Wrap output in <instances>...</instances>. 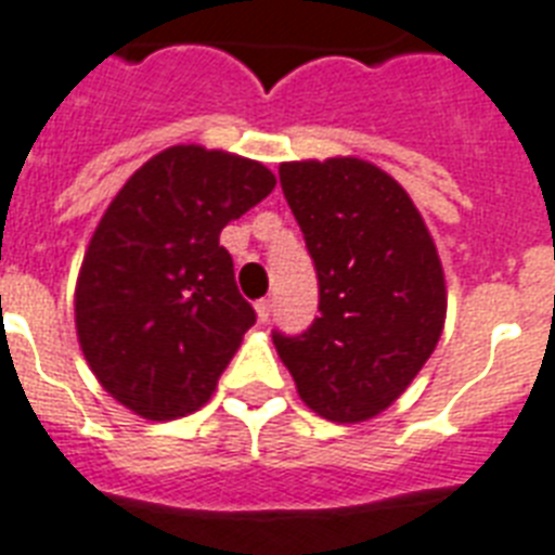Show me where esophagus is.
I'll return each mask as SVG.
<instances>
[{
	"label": "esophagus",
	"mask_w": 555,
	"mask_h": 555,
	"mask_svg": "<svg viewBox=\"0 0 555 555\" xmlns=\"http://www.w3.org/2000/svg\"><path fill=\"white\" fill-rule=\"evenodd\" d=\"M270 313H273V301H270V299L256 301V319H259V322H262V324L268 322Z\"/></svg>",
	"instance_id": "34e87169"
}]
</instances>
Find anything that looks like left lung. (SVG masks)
Masks as SVG:
<instances>
[{"label": "left lung", "mask_w": 555, "mask_h": 555, "mask_svg": "<svg viewBox=\"0 0 555 555\" xmlns=\"http://www.w3.org/2000/svg\"><path fill=\"white\" fill-rule=\"evenodd\" d=\"M279 179L317 264L322 317L301 336L273 333V345L313 413L367 422L408 390L444 331L439 250L408 191L371 162H282Z\"/></svg>", "instance_id": "1"}]
</instances>
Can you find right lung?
Listing matches in <instances>:
<instances>
[{"instance_id":"obj_1","label":"right lung","mask_w":555,"mask_h":555,"mask_svg":"<svg viewBox=\"0 0 555 555\" xmlns=\"http://www.w3.org/2000/svg\"><path fill=\"white\" fill-rule=\"evenodd\" d=\"M273 188L262 162L173 145L99 219L76 279V336L99 385L137 416L170 422L214 396L256 322L219 233Z\"/></svg>"}]
</instances>
